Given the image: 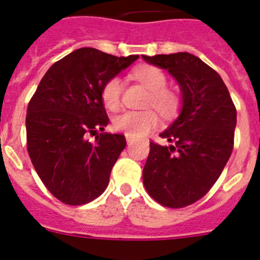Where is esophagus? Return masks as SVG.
<instances>
[{"label": "esophagus", "mask_w": 260, "mask_h": 260, "mask_svg": "<svg viewBox=\"0 0 260 260\" xmlns=\"http://www.w3.org/2000/svg\"><path fill=\"white\" fill-rule=\"evenodd\" d=\"M126 142H127L128 146H132V144L135 142V139L133 137H130V135H126Z\"/></svg>", "instance_id": "obj_1"}]
</instances>
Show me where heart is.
I'll return each mask as SVG.
<instances>
[{"label": "heart", "mask_w": 260, "mask_h": 260, "mask_svg": "<svg viewBox=\"0 0 260 260\" xmlns=\"http://www.w3.org/2000/svg\"><path fill=\"white\" fill-rule=\"evenodd\" d=\"M138 82H141L148 91L147 107H153L165 118L173 117L180 108V98L167 89V75L155 66H142L134 73ZM122 80L118 77L110 78L103 86L102 99L109 110H117L121 105ZM158 125V116L151 109L127 110L114 118L113 126L118 132L125 133L133 138H141L153 130Z\"/></svg>", "instance_id": "b5f03b06"}]
</instances>
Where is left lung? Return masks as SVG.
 <instances>
[{
	"instance_id": "1",
	"label": "left lung",
	"mask_w": 260,
	"mask_h": 260,
	"mask_svg": "<svg viewBox=\"0 0 260 260\" xmlns=\"http://www.w3.org/2000/svg\"><path fill=\"white\" fill-rule=\"evenodd\" d=\"M167 70L181 89V110L151 143L143 168L147 192L165 207L182 208L210 191L233 151L237 112L229 91L212 68L191 53L142 56Z\"/></svg>"
}]
</instances>
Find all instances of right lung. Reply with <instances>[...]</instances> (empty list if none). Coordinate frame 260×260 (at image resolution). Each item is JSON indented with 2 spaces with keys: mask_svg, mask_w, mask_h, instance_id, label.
Masks as SVG:
<instances>
[{
  "mask_svg": "<svg viewBox=\"0 0 260 260\" xmlns=\"http://www.w3.org/2000/svg\"><path fill=\"white\" fill-rule=\"evenodd\" d=\"M139 56L116 57L80 48L53 63L27 108V150L47 189L62 203L80 206L103 194L126 147L122 134L102 133L109 122L103 86Z\"/></svg>",
  "mask_w": 260,
  "mask_h": 260,
  "instance_id": "obj_1",
  "label": "right lung"
}]
</instances>
